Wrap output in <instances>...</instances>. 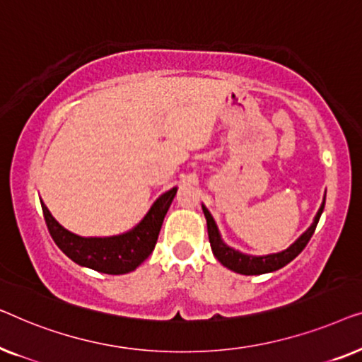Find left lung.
Listing matches in <instances>:
<instances>
[{
  "label": "left lung",
  "mask_w": 362,
  "mask_h": 362,
  "mask_svg": "<svg viewBox=\"0 0 362 362\" xmlns=\"http://www.w3.org/2000/svg\"><path fill=\"white\" fill-rule=\"evenodd\" d=\"M203 213H205L206 218V226H208V239H210V246L211 251L215 254V257L220 261L223 266L231 269V271L243 274V276H259V274H267V272H274L277 269H281L284 266H287L290 261H293L295 257L298 256L300 252L303 251L305 246H307L310 238L313 236L315 228L318 225L320 216H322L323 208H325V198L322 206L315 216V220L312 223V226L305 231L302 236H300L297 241H295L292 246L285 249L282 252L277 254H267V256H247V254H243L233 249L230 246H226L223 243V239L220 236V231H218V226L215 220H213L211 213L206 210L205 206L202 205Z\"/></svg>",
  "instance_id": "8db88e82"
}]
</instances>
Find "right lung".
Masks as SVG:
<instances>
[{"label": "right lung", "instance_id": "obj_1", "mask_svg": "<svg viewBox=\"0 0 362 362\" xmlns=\"http://www.w3.org/2000/svg\"><path fill=\"white\" fill-rule=\"evenodd\" d=\"M175 193L177 187L170 188L169 192L157 198L139 225L128 233L110 238L77 236L60 226L42 202L40 205H42L44 220L50 236L65 256L77 262L78 266L90 267L96 272L119 276V274L134 271L154 251L162 221H164Z\"/></svg>", "mask_w": 362, "mask_h": 362}]
</instances>
